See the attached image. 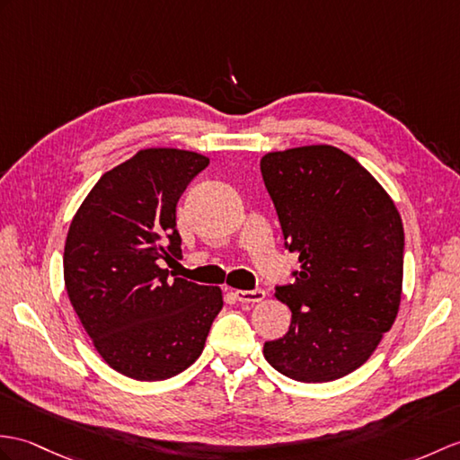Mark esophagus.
Masks as SVG:
<instances>
[{
  "mask_svg": "<svg viewBox=\"0 0 460 460\" xmlns=\"http://www.w3.org/2000/svg\"><path fill=\"white\" fill-rule=\"evenodd\" d=\"M233 296L237 297L241 304H259L264 300L266 292L261 290V288H254V290H234Z\"/></svg>",
  "mask_w": 460,
  "mask_h": 460,
  "instance_id": "esophagus-1",
  "label": "esophagus"
}]
</instances>
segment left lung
Masks as SVG:
<instances>
[{"instance_id":"1","label":"left lung","mask_w":460,"mask_h":460,"mask_svg":"<svg viewBox=\"0 0 460 460\" xmlns=\"http://www.w3.org/2000/svg\"><path fill=\"white\" fill-rule=\"evenodd\" d=\"M264 186L284 247L297 254L294 282L276 286L292 309L288 333L264 358L297 382H331L365 365L398 315L403 227L392 198L341 148L269 153Z\"/></svg>"}]
</instances>
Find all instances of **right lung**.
Returning a JSON list of instances; mask_svg holds the SVG:
<instances>
[{"mask_svg":"<svg viewBox=\"0 0 460 460\" xmlns=\"http://www.w3.org/2000/svg\"><path fill=\"white\" fill-rule=\"evenodd\" d=\"M209 158L145 148L105 172L74 216L64 284L95 350L121 375L155 382L180 375L204 350L221 312L217 286L170 280L181 256L176 204Z\"/></svg>","mask_w":460,"mask_h":460,"instance_id":"obj_1","label":"right lung"}]
</instances>
